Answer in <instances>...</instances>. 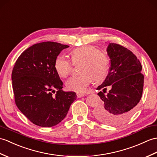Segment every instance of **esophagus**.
<instances>
[{
  "label": "esophagus",
  "mask_w": 157,
  "mask_h": 157,
  "mask_svg": "<svg viewBox=\"0 0 157 157\" xmlns=\"http://www.w3.org/2000/svg\"><path fill=\"white\" fill-rule=\"evenodd\" d=\"M86 95V94H84V93H77V97L78 98H82V97L85 96Z\"/></svg>",
  "instance_id": "1"
}]
</instances>
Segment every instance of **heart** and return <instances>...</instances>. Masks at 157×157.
Segmentation results:
<instances>
[{
	"label": "heart",
	"mask_w": 157,
	"mask_h": 157,
	"mask_svg": "<svg viewBox=\"0 0 157 157\" xmlns=\"http://www.w3.org/2000/svg\"><path fill=\"white\" fill-rule=\"evenodd\" d=\"M74 64L81 63L78 75L73 76L66 83L69 90L81 93L84 92L89 83L101 82L106 78L110 59L106 54L93 46H83L75 48L71 52ZM71 61L64 56H58L54 63L55 70L62 78L70 74L72 68Z\"/></svg>",
	"instance_id": "obj_1"
}]
</instances>
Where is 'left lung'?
I'll use <instances>...</instances> for the list:
<instances>
[{
    "instance_id": "left-lung-1",
    "label": "left lung",
    "mask_w": 157,
    "mask_h": 157,
    "mask_svg": "<svg viewBox=\"0 0 157 157\" xmlns=\"http://www.w3.org/2000/svg\"><path fill=\"white\" fill-rule=\"evenodd\" d=\"M110 59L109 73L97 87L103 104L94 112L101 122L118 125L128 120L135 112L144 86V75L139 59L131 51L111 43L107 48ZM110 90L106 92L107 89Z\"/></svg>"
}]
</instances>
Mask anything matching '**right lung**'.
<instances>
[{
  "label": "right lung",
  "mask_w": 157,
  "mask_h": 157,
  "mask_svg": "<svg viewBox=\"0 0 157 157\" xmlns=\"http://www.w3.org/2000/svg\"><path fill=\"white\" fill-rule=\"evenodd\" d=\"M67 47L52 41L37 43L24 51L14 65L11 78L14 101L35 125H57L77 98L75 92L62 90L63 82L54 68L58 55Z\"/></svg>",
  "instance_id": "1"
}]
</instances>
